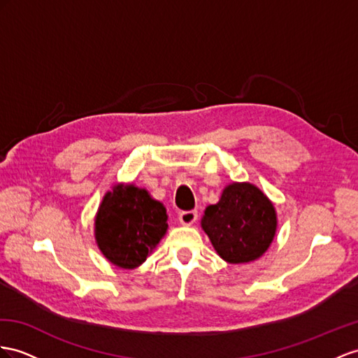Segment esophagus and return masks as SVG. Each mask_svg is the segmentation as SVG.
I'll list each match as a JSON object with an SVG mask.
<instances>
[{"label": "esophagus", "instance_id": "34e87169", "mask_svg": "<svg viewBox=\"0 0 358 358\" xmlns=\"http://www.w3.org/2000/svg\"><path fill=\"white\" fill-rule=\"evenodd\" d=\"M178 219H180L181 225L189 227V225L194 224V222L196 221V219H198V212H196V210H189V212H181L180 216H178Z\"/></svg>", "mask_w": 358, "mask_h": 358}]
</instances>
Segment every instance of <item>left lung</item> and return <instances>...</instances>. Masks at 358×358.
I'll return each mask as SVG.
<instances>
[{
  "label": "left lung",
  "instance_id": "8db88e82",
  "mask_svg": "<svg viewBox=\"0 0 358 358\" xmlns=\"http://www.w3.org/2000/svg\"><path fill=\"white\" fill-rule=\"evenodd\" d=\"M278 219L272 201L248 181L230 182L216 204L201 217L219 257L231 264L250 263L269 250Z\"/></svg>",
  "mask_w": 358,
  "mask_h": 358
}]
</instances>
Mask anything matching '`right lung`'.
I'll list each match as a JSON object with an SVG mask.
<instances>
[{"instance_id": "right-lung-1", "label": "right lung", "mask_w": 358, "mask_h": 358, "mask_svg": "<svg viewBox=\"0 0 358 358\" xmlns=\"http://www.w3.org/2000/svg\"><path fill=\"white\" fill-rule=\"evenodd\" d=\"M166 231V208L148 190L133 182H116L106 192L95 215L98 248L121 269L139 268Z\"/></svg>"}]
</instances>
